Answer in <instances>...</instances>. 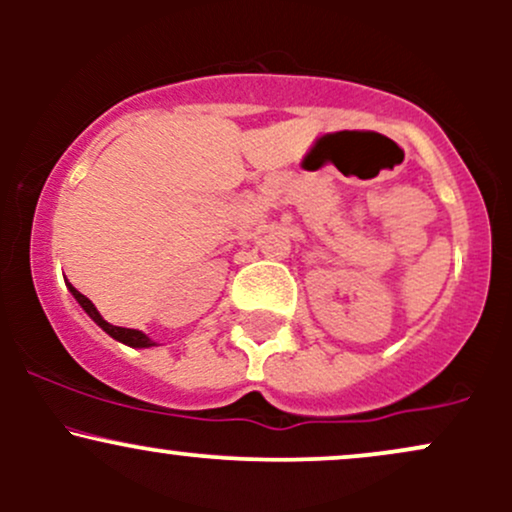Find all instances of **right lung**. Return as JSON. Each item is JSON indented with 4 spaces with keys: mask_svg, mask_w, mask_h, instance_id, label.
Here are the masks:
<instances>
[{
    "mask_svg": "<svg viewBox=\"0 0 512 512\" xmlns=\"http://www.w3.org/2000/svg\"><path fill=\"white\" fill-rule=\"evenodd\" d=\"M67 286H69V291H72V296L76 298V303H79L81 308L86 310V315L91 317V320L96 322V325L101 327L103 332H108L110 337L117 339V342H122V344L132 346V349H149V346H156V342H151V339L146 337L144 332H139V330H127V327H117V325H110L108 320H103V315L98 313V310H96V305H93L91 301H88V298L84 296V293H79V291H76L72 284H67Z\"/></svg>",
    "mask_w": 512,
    "mask_h": 512,
    "instance_id": "obj_1",
    "label": "right lung"
}]
</instances>
